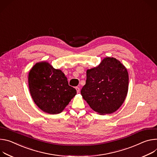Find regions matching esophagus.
Masks as SVG:
<instances>
[{"mask_svg":"<svg viewBox=\"0 0 157 157\" xmlns=\"http://www.w3.org/2000/svg\"><path fill=\"white\" fill-rule=\"evenodd\" d=\"M75 89H76V90H77V93H79V92H80V88L78 87V86H76Z\"/></svg>","mask_w":157,"mask_h":157,"instance_id":"34e87169","label":"esophagus"}]
</instances>
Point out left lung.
<instances>
[{
  "label": "left lung",
  "mask_w": 157,
  "mask_h": 157,
  "mask_svg": "<svg viewBox=\"0 0 157 157\" xmlns=\"http://www.w3.org/2000/svg\"><path fill=\"white\" fill-rule=\"evenodd\" d=\"M128 88L127 68L116 59L106 57L98 66L86 71V83L80 92L95 112L105 115L121 107Z\"/></svg>",
  "instance_id": "obj_1"
}]
</instances>
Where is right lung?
I'll return each mask as SVG.
<instances>
[{
	"instance_id": "1",
	"label": "right lung",
	"mask_w": 157,
	"mask_h": 157,
	"mask_svg": "<svg viewBox=\"0 0 157 157\" xmlns=\"http://www.w3.org/2000/svg\"><path fill=\"white\" fill-rule=\"evenodd\" d=\"M29 90L35 103L44 112L63 111L77 94L65 74L46 62L37 63L29 73Z\"/></svg>"
}]
</instances>
